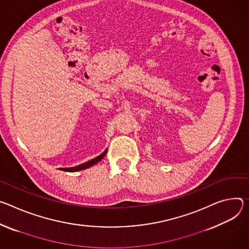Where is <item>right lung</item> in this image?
I'll list each match as a JSON object with an SVG mask.
<instances>
[{
	"mask_svg": "<svg viewBox=\"0 0 249 249\" xmlns=\"http://www.w3.org/2000/svg\"><path fill=\"white\" fill-rule=\"evenodd\" d=\"M106 153H107V150H105L101 155L97 156L96 158H94V159H92V160H90V161H88V162L80 164V165H78V166L70 167V168H59V169L62 170V171H66V172H77V171H80V170L87 169V168L93 166V165H95L96 163H98L99 161H101V160L105 157Z\"/></svg>",
	"mask_w": 249,
	"mask_h": 249,
	"instance_id": "obj_1",
	"label": "right lung"
}]
</instances>
